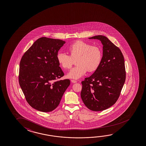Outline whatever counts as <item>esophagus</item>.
<instances>
[{
  "label": "esophagus",
  "instance_id": "obj_1",
  "mask_svg": "<svg viewBox=\"0 0 146 146\" xmlns=\"http://www.w3.org/2000/svg\"><path fill=\"white\" fill-rule=\"evenodd\" d=\"M71 82H73V83H76L77 81L76 80H73V79H72V80H71Z\"/></svg>",
  "mask_w": 146,
  "mask_h": 146
}]
</instances>
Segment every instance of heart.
<instances>
[{"mask_svg":"<svg viewBox=\"0 0 146 146\" xmlns=\"http://www.w3.org/2000/svg\"><path fill=\"white\" fill-rule=\"evenodd\" d=\"M68 50L70 55L59 52L56 58L60 66L65 70L70 69L76 60V66L67 74L70 78L79 79L88 70V72L96 71L102 61V52L100 48L83 41L75 42L69 46Z\"/></svg>","mask_w":146,"mask_h":146,"instance_id":"1","label":"heart"}]
</instances>
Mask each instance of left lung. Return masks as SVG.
<instances>
[{
    "mask_svg": "<svg viewBox=\"0 0 146 146\" xmlns=\"http://www.w3.org/2000/svg\"><path fill=\"white\" fill-rule=\"evenodd\" d=\"M103 45L99 67L81 82V97L89 110L102 111L113 105L119 97L126 79L124 56L119 48L105 36H94Z\"/></svg>",
    "mask_w": 146,
    "mask_h": 146,
    "instance_id": "obj_1",
    "label": "left lung"
}]
</instances>
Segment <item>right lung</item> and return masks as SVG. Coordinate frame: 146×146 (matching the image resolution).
<instances>
[{
    "label": "right lung",
    "instance_id": "obj_1",
    "mask_svg": "<svg viewBox=\"0 0 146 146\" xmlns=\"http://www.w3.org/2000/svg\"><path fill=\"white\" fill-rule=\"evenodd\" d=\"M65 43L59 39L42 37L22 57L20 86L27 102L36 110L46 112L55 110L69 86V79L57 80L64 75L56 56Z\"/></svg>",
    "mask_w": 146,
    "mask_h": 146
}]
</instances>
